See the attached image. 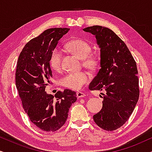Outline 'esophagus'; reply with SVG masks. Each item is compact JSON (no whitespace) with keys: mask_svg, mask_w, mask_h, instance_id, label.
Wrapping results in <instances>:
<instances>
[{"mask_svg":"<svg viewBox=\"0 0 152 152\" xmlns=\"http://www.w3.org/2000/svg\"><path fill=\"white\" fill-rule=\"evenodd\" d=\"M77 97L78 98H80V97H86V94L82 92H80V91H78V92H77Z\"/></svg>","mask_w":152,"mask_h":152,"instance_id":"obj_1","label":"esophagus"}]
</instances>
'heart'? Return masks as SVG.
I'll return each mask as SVG.
<instances>
[{
  "mask_svg": "<svg viewBox=\"0 0 152 152\" xmlns=\"http://www.w3.org/2000/svg\"><path fill=\"white\" fill-rule=\"evenodd\" d=\"M66 48L77 56L84 59V65L91 69H93L97 65V59L95 56L89 55L91 52V46L87 41L82 39H74L66 43ZM50 64L55 70L61 69V52L55 48L52 52L50 58ZM91 80V75L86 71L70 72L64 75L61 80L62 86L72 90H80Z\"/></svg>",
  "mask_w": 152,
  "mask_h": 152,
  "instance_id": "b5f03b06",
  "label": "heart"
}]
</instances>
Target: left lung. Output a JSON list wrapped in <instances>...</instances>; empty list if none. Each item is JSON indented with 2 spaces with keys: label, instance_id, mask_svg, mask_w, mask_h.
<instances>
[{
  "label": "left lung",
  "instance_id": "8db88e82",
  "mask_svg": "<svg viewBox=\"0 0 152 152\" xmlns=\"http://www.w3.org/2000/svg\"><path fill=\"white\" fill-rule=\"evenodd\" d=\"M95 35L100 49V69L89 85L102 93V108L93 115L97 126L114 131L127 121L139 98L136 63L123 41L110 29L99 26L83 29Z\"/></svg>",
  "mask_w": 152,
  "mask_h": 152
}]
</instances>
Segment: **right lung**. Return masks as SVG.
Returning a JSON list of instances; mask_svg holds the SVG:
<instances>
[{
	"label": "right lung",
	"mask_w": 152,
	"mask_h": 152,
	"mask_svg": "<svg viewBox=\"0 0 152 152\" xmlns=\"http://www.w3.org/2000/svg\"><path fill=\"white\" fill-rule=\"evenodd\" d=\"M69 28H51L26 43L18 57L16 86L23 107L34 125L54 132L65 124L68 111L77 100L75 91L66 89L55 96L45 91L53 74L50 66L52 52Z\"/></svg>",
	"instance_id": "right-lung-1"
}]
</instances>
